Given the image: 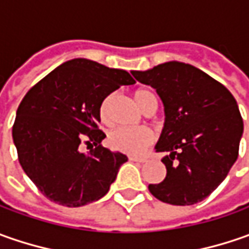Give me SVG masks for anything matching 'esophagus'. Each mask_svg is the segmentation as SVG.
<instances>
[{
  "mask_svg": "<svg viewBox=\"0 0 249 249\" xmlns=\"http://www.w3.org/2000/svg\"><path fill=\"white\" fill-rule=\"evenodd\" d=\"M129 159L133 160V162H141V163H144V162L148 160V157H129Z\"/></svg>",
  "mask_w": 249,
  "mask_h": 249,
  "instance_id": "obj_1",
  "label": "esophagus"
}]
</instances>
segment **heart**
<instances>
[{"label": "heart", "mask_w": 249, "mask_h": 249, "mask_svg": "<svg viewBox=\"0 0 249 249\" xmlns=\"http://www.w3.org/2000/svg\"><path fill=\"white\" fill-rule=\"evenodd\" d=\"M112 95H108L105 100L101 102L100 115L102 120H108L109 116V104ZM134 100L139 104V107L142 110H148L149 108L158 107V100L154 91L148 89H139L134 92ZM154 136L151 130L145 127H116L108 134V145L115 151H119L123 154L129 155H140L144 149L152 142Z\"/></svg>", "instance_id": "heart-1"}]
</instances>
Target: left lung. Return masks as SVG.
<instances>
[{"label": "left lung", "mask_w": 249, "mask_h": 249, "mask_svg": "<svg viewBox=\"0 0 249 249\" xmlns=\"http://www.w3.org/2000/svg\"><path fill=\"white\" fill-rule=\"evenodd\" d=\"M154 87L165 107V124L157 152L166 177L149 193L170 205H194L211 196L238 157L244 123L237 101L223 84L188 63H160L133 71Z\"/></svg>", "instance_id": "obj_1"}]
</instances>
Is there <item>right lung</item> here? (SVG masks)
<instances>
[{"mask_svg": "<svg viewBox=\"0 0 249 249\" xmlns=\"http://www.w3.org/2000/svg\"><path fill=\"white\" fill-rule=\"evenodd\" d=\"M134 83L126 71L76 58L27 91L12 137L24 173L50 201L77 208L109 191L127 157L101 145L107 136L98 129L100 105ZM83 142L91 145L90 154L80 151Z\"/></svg>", "mask_w": 249, "mask_h": 249, "instance_id": "1", "label": "right lung"}]
</instances>
